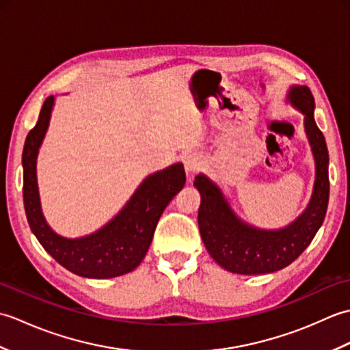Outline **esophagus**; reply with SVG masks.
I'll list each match as a JSON object with an SVG mask.
<instances>
[{"label":"esophagus","mask_w":350,"mask_h":350,"mask_svg":"<svg viewBox=\"0 0 350 350\" xmlns=\"http://www.w3.org/2000/svg\"><path fill=\"white\" fill-rule=\"evenodd\" d=\"M185 170H187L188 174H194L196 171L202 167V158L197 153H188L183 159Z\"/></svg>","instance_id":"1"}]
</instances>
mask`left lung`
<instances>
[{
    "label": "left lung",
    "mask_w": 350,
    "mask_h": 350,
    "mask_svg": "<svg viewBox=\"0 0 350 350\" xmlns=\"http://www.w3.org/2000/svg\"><path fill=\"white\" fill-rule=\"evenodd\" d=\"M288 100L306 116L304 124L316 161L313 197L298 219L281 230L247 226L230 209L217 185L204 174L196 177L194 185L202 196L200 234L212 258L228 272L257 275L282 269L302 254L325 219L329 200V156L323 133L314 122V98L308 87L296 85L288 92Z\"/></svg>",
    "instance_id": "8db88e82"
}]
</instances>
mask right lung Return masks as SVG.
<instances>
[{"label": "right lung", "mask_w": 350, "mask_h": 350, "mask_svg": "<svg viewBox=\"0 0 350 350\" xmlns=\"http://www.w3.org/2000/svg\"><path fill=\"white\" fill-rule=\"evenodd\" d=\"M54 98L43 102L39 120L28 132L24 167V207L29 228L42 247L66 269L85 278H113L128 273L143 262L161 215L179 192L187 176L182 163L158 171L141 183L123 211L108 224L81 239H66L52 232L44 221L36 179V159L46 133Z\"/></svg>", "instance_id": "add662e5"}]
</instances>
